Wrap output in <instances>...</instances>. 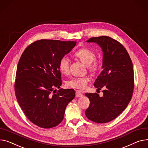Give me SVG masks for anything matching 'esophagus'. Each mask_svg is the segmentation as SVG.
Returning a JSON list of instances; mask_svg holds the SVG:
<instances>
[{"mask_svg": "<svg viewBox=\"0 0 148 148\" xmlns=\"http://www.w3.org/2000/svg\"><path fill=\"white\" fill-rule=\"evenodd\" d=\"M82 96V94L81 93V92L80 91L77 90L76 91V97H81Z\"/></svg>", "mask_w": 148, "mask_h": 148, "instance_id": "34e87169", "label": "esophagus"}]
</instances>
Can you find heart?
Listing matches in <instances>:
<instances>
[{"label": "heart", "instance_id": "1", "mask_svg": "<svg viewBox=\"0 0 148 148\" xmlns=\"http://www.w3.org/2000/svg\"><path fill=\"white\" fill-rule=\"evenodd\" d=\"M74 56L79 59L83 64L87 66L91 73L95 74L98 72L100 67L99 62L95 58V53L90 48L87 47L81 48L76 52ZM58 68L61 72L67 74L70 69V62L69 60L64 57L61 58L59 61ZM89 81L90 79L87 77H73L66 82V85L70 88L84 90L86 88Z\"/></svg>", "mask_w": 148, "mask_h": 148}]
</instances>
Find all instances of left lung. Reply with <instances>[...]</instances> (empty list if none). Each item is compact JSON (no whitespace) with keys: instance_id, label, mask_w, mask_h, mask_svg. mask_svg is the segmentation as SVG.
I'll use <instances>...</instances> for the list:
<instances>
[{"instance_id":"obj_1","label":"left lung","mask_w":148,"mask_h":148,"mask_svg":"<svg viewBox=\"0 0 148 148\" xmlns=\"http://www.w3.org/2000/svg\"><path fill=\"white\" fill-rule=\"evenodd\" d=\"M88 42H96L103 52V70L94 85L103 88V96L85 93L90 104L85 110L88 119L97 123H106L115 119L127 108L132 99L134 86L132 61L124 47L109 36L93 37Z\"/></svg>"}]
</instances>
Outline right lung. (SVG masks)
Here are the masks:
<instances>
[{
  "label": "right lung",
  "mask_w": 148,
  "mask_h": 148,
  "mask_svg": "<svg viewBox=\"0 0 148 148\" xmlns=\"http://www.w3.org/2000/svg\"><path fill=\"white\" fill-rule=\"evenodd\" d=\"M75 41L40 39L25 49L17 65L14 90L25 116L43 128L58 125L68 103L75 97L73 89H60L62 81L60 60L75 46Z\"/></svg>",
  "instance_id": "add662e5"
}]
</instances>
